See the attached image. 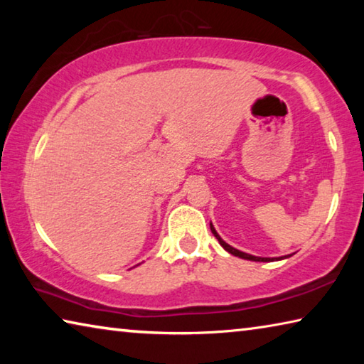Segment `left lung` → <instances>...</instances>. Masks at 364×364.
<instances>
[{"mask_svg": "<svg viewBox=\"0 0 364 364\" xmlns=\"http://www.w3.org/2000/svg\"><path fill=\"white\" fill-rule=\"evenodd\" d=\"M210 230H212V232H213V236L218 239V242H220L221 247H223L226 252H230V254L234 255V257L244 258V260H252V262H273V260H282V258H284V257H281V258H268V257H255V255L245 254V252H241V250L234 249V247H231L230 244H226V242L223 241V239L220 237V234H218L217 231H215V228H213L212 223H210ZM286 258H287V255H286Z\"/></svg>", "mask_w": 364, "mask_h": 364, "instance_id": "8db88e82", "label": "left lung"}]
</instances>
